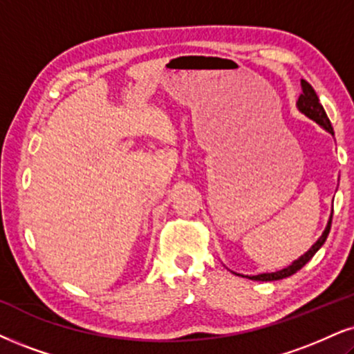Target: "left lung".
<instances>
[{
    "mask_svg": "<svg viewBox=\"0 0 354 354\" xmlns=\"http://www.w3.org/2000/svg\"><path fill=\"white\" fill-rule=\"evenodd\" d=\"M300 86H302V95H300L299 102H297L299 110L302 111L304 115H307L308 118H312L313 121H317V123L320 124L322 128H325L326 131H328L330 134H335L333 133V128H331V123H330L328 116H326V113L324 110V106H322V103L318 102V97H317L315 90L312 88V85L308 84V82L300 80ZM331 220H333V213H331L328 225H326L324 234H322V236L318 238V241L313 244L310 250L305 252L302 257H299L297 261H294V263H292L289 268H286V269H282V270H277V272L259 274V276H251L250 277L251 281H279V279L289 277V276H292V274H295V272H297V270L302 269L304 266L307 264L313 256H315V252L320 250L322 246H324V243L326 241V236H328V233H330Z\"/></svg>",
    "mask_w": 354,
    "mask_h": 354,
    "instance_id": "1",
    "label": "left lung"
}]
</instances>
